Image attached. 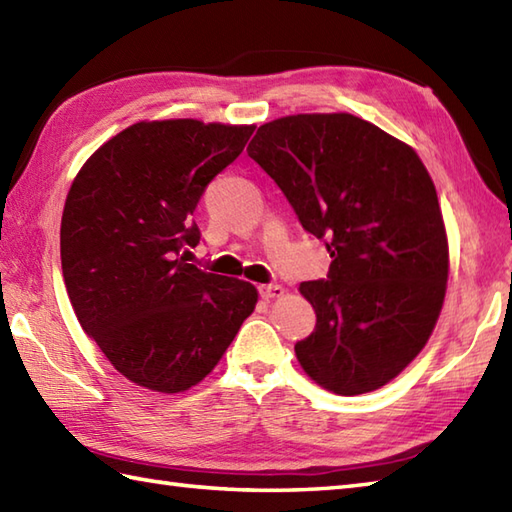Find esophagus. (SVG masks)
Returning <instances> with one entry per match:
<instances>
[{
  "label": "esophagus",
  "instance_id": "obj_1",
  "mask_svg": "<svg viewBox=\"0 0 512 512\" xmlns=\"http://www.w3.org/2000/svg\"><path fill=\"white\" fill-rule=\"evenodd\" d=\"M284 286H279V284H264V286H259V297L262 299H277V297H281L284 295Z\"/></svg>",
  "mask_w": 512,
  "mask_h": 512
}]
</instances>
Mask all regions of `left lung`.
<instances>
[{
  "label": "left lung",
  "mask_w": 512,
  "mask_h": 512,
  "mask_svg": "<svg viewBox=\"0 0 512 512\" xmlns=\"http://www.w3.org/2000/svg\"><path fill=\"white\" fill-rule=\"evenodd\" d=\"M246 151L332 257L328 277L299 288L317 312L295 345L301 367L341 396L387 385L427 343L447 290V233L422 160L352 114L279 118Z\"/></svg>",
  "instance_id": "obj_1"
}]
</instances>
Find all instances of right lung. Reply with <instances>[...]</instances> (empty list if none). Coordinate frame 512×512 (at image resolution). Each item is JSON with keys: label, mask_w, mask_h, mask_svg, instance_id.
<instances>
[{"label": "right lung", "mask_w": 512, "mask_h": 512, "mask_svg": "<svg viewBox=\"0 0 512 512\" xmlns=\"http://www.w3.org/2000/svg\"><path fill=\"white\" fill-rule=\"evenodd\" d=\"M255 125L193 118L136 123L96 149L61 220V268L81 328L132 383L178 394L198 385L255 310L248 281L187 264L209 182Z\"/></svg>", "instance_id": "add662e5"}]
</instances>
